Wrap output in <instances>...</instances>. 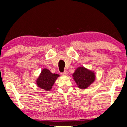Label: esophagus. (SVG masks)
I'll return each instance as SVG.
<instances>
[{
	"label": "esophagus",
	"instance_id": "34e87169",
	"mask_svg": "<svg viewBox=\"0 0 127 127\" xmlns=\"http://www.w3.org/2000/svg\"><path fill=\"white\" fill-rule=\"evenodd\" d=\"M67 72L66 70H65L63 73H61V74L62 76H66V75H67Z\"/></svg>",
	"mask_w": 127,
	"mask_h": 127
}]
</instances>
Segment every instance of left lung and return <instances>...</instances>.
Masks as SVG:
<instances>
[{
    "mask_svg": "<svg viewBox=\"0 0 127 127\" xmlns=\"http://www.w3.org/2000/svg\"><path fill=\"white\" fill-rule=\"evenodd\" d=\"M73 77L78 87L80 89L88 88L95 79V73L84 67H79L73 74Z\"/></svg>",
    "mask_w": 127,
    "mask_h": 127,
    "instance_id": "left-lung-1",
    "label": "left lung"
}]
</instances>
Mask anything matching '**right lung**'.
I'll use <instances>...</instances> for the list:
<instances>
[{
  "mask_svg": "<svg viewBox=\"0 0 127 127\" xmlns=\"http://www.w3.org/2000/svg\"><path fill=\"white\" fill-rule=\"evenodd\" d=\"M59 76L58 74L52 73L47 69H43L36 80V84L40 88L46 91H50Z\"/></svg>",
  "mask_w": 127,
  "mask_h": 127,
  "instance_id": "add662e5",
  "label": "right lung"
}]
</instances>
